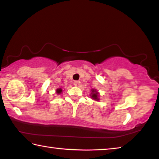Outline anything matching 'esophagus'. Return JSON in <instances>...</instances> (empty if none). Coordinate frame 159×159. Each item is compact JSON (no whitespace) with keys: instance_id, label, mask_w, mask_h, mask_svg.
<instances>
[{"instance_id":"1","label":"esophagus","mask_w":159,"mask_h":159,"mask_svg":"<svg viewBox=\"0 0 159 159\" xmlns=\"http://www.w3.org/2000/svg\"><path fill=\"white\" fill-rule=\"evenodd\" d=\"M80 84V82L79 81V80H76V81L74 82V85L75 86H79Z\"/></svg>"}]
</instances>
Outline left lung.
Instances as JSON below:
<instances>
[{"mask_svg":"<svg viewBox=\"0 0 159 159\" xmlns=\"http://www.w3.org/2000/svg\"><path fill=\"white\" fill-rule=\"evenodd\" d=\"M90 98H92L94 100L98 102L99 100V93L98 92V90L96 89H92L91 90V93L90 94Z\"/></svg>","mask_w":159,"mask_h":159,"instance_id":"obj_1","label":"left lung"}]
</instances>
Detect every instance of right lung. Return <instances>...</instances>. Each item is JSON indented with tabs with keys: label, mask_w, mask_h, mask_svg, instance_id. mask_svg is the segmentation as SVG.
<instances>
[{
	"label": "right lung",
	"mask_w": 159,
	"mask_h": 159,
	"mask_svg": "<svg viewBox=\"0 0 159 159\" xmlns=\"http://www.w3.org/2000/svg\"><path fill=\"white\" fill-rule=\"evenodd\" d=\"M62 93V89L61 88H57V90H56V93L57 94V95H60V94Z\"/></svg>",
	"instance_id": "obj_1"
}]
</instances>
